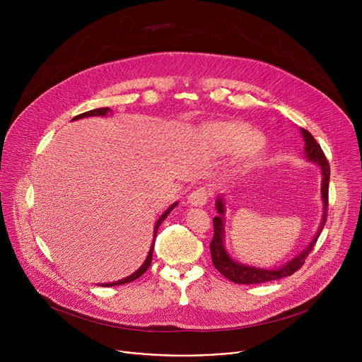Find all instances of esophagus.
Returning a JSON list of instances; mask_svg holds the SVG:
<instances>
[{
    "label": "esophagus",
    "mask_w": 362,
    "mask_h": 362,
    "mask_svg": "<svg viewBox=\"0 0 362 362\" xmlns=\"http://www.w3.org/2000/svg\"><path fill=\"white\" fill-rule=\"evenodd\" d=\"M209 196H211L209 187H206V186L197 187V189H194V190L187 196V202H189L190 204H193V206H203L206 202H208Z\"/></svg>",
    "instance_id": "34e87169"
}]
</instances>
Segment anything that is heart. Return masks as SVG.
<instances>
[{
    "label": "heart",
    "instance_id": "1",
    "mask_svg": "<svg viewBox=\"0 0 362 362\" xmlns=\"http://www.w3.org/2000/svg\"><path fill=\"white\" fill-rule=\"evenodd\" d=\"M204 136L218 151L249 153L252 162H257V147L262 144V136L253 127L240 122H221L206 126Z\"/></svg>",
    "mask_w": 362,
    "mask_h": 362
}]
</instances>
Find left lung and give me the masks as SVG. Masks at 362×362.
<instances>
[{"mask_svg":"<svg viewBox=\"0 0 362 362\" xmlns=\"http://www.w3.org/2000/svg\"><path fill=\"white\" fill-rule=\"evenodd\" d=\"M300 133L305 140V153L306 158L315 162L321 166L322 170V200H324V218L321 222V228L313 240V243L309 245L303 252H300L296 257H293L292 261H289L286 265L278 269H257L253 267H245L240 264H236L233 259H230V256L223 247V202L222 197L216 200V209L221 216L214 218V239L211 242V255H212V262L215 268L229 281L235 284H243V285H253V284H265L271 281H276L285 276H291L295 274L303 264L308 255L313 252V247L315 246L324 226L327 222V214H328V189H329V163L325 158V153L318 144V141L314 139V136L309 133L305 129H300Z\"/></svg>","mask_w":362,"mask_h":362,"instance_id":"left-lung-1","label":"left lung"}]
</instances>
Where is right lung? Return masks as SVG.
<instances>
[{
	"instance_id": "obj_1",
	"label": "right lung",
	"mask_w": 362,
	"mask_h": 362,
	"mask_svg": "<svg viewBox=\"0 0 362 362\" xmlns=\"http://www.w3.org/2000/svg\"><path fill=\"white\" fill-rule=\"evenodd\" d=\"M110 112V109L109 107H103V109H95V110H90V112H86V113H81V115H78V116H76L73 120H77V119H83V117H87V116H106L107 113ZM177 203H175V204H172L170 208L160 216V219L156 222V226H154V238H156V235H158V229H159V226L162 225V222L166 219V216L170 214V211L175 208ZM153 247H154V240H153V243H151V247H150V250H148V255H147V257H146V261H144V264L141 265V268L139 269V271H136L133 275H130V276H127V278H124V279H122V281H117V282H112V284H103L101 286H116V285H123V284H127V282H132V281H134V279H137V278H140L146 271H147V268L150 267V264H151V256H153Z\"/></svg>"
}]
</instances>
